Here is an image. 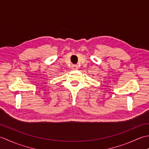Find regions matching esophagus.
Returning <instances> with one entry per match:
<instances>
[{
    "instance_id": "34e87169",
    "label": "esophagus",
    "mask_w": 149,
    "mask_h": 149,
    "mask_svg": "<svg viewBox=\"0 0 149 149\" xmlns=\"http://www.w3.org/2000/svg\"><path fill=\"white\" fill-rule=\"evenodd\" d=\"M72 69L77 70L78 69V66L76 65H72Z\"/></svg>"
}]
</instances>
